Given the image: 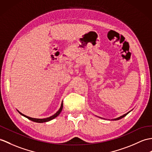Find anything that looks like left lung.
<instances>
[{"label":"left lung","instance_id":"left-lung-1","mask_svg":"<svg viewBox=\"0 0 152 152\" xmlns=\"http://www.w3.org/2000/svg\"><path fill=\"white\" fill-rule=\"evenodd\" d=\"M130 111L128 112V113H126V114H124V115H123L122 116H120V117H118V118H114V119H112L111 121H118V120H119V119H121V118H122L123 117H124V116H126L127 115H128ZM100 118H101V117H100Z\"/></svg>","mask_w":152,"mask_h":152}]
</instances>
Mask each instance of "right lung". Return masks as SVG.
I'll return each mask as SVG.
<instances>
[{
	"label": "right lung",
	"instance_id": "right-lung-1",
	"mask_svg": "<svg viewBox=\"0 0 152 152\" xmlns=\"http://www.w3.org/2000/svg\"><path fill=\"white\" fill-rule=\"evenodd\" d=\"M62 109H63V102H62V103H61V107H60L59 110H58L57 112H56L54 115H53L52 116H50V117H48V118H31V117H29V116H28L24 115L23 114V113H21L19 112L18 110H17V111H18L21 115L24 116V117H26V118H28V119L30 120V121H31L35 122H38V123H43V122H48V121H51V120L55 118L56 117H57V116L60 114V113L61 112Z\"/></svg>",
	"mask_w": 152,
	"mask_h": 152
}]
</instances>
